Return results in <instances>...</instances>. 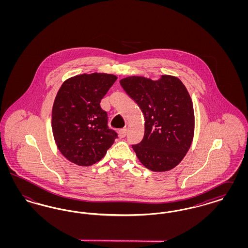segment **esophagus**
Returning a JSON list of instances; mask_svg holds the SVG:
<instances>
[{"label": "esophagus", "instance_id": "esophagus-1", "mask_svg": "<svg viewBox=\"0 0 248 248\" xmlns=\"http://www.w3.org/2000/svg\"><path fill=\"white\" fill-rule=\"evenodd\" d=\"M126 134H127V129H121L119 131V137L121 138V139H124L125 136H126Z\"/></svg>", "mask_w": 248, "mask_h": 248}]
</instances>
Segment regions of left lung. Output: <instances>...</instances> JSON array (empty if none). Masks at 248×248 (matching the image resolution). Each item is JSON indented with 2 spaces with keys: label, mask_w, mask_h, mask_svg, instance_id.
<instances>
[{
  "label": "left lung",
  "mask_w": 248,
  "mask_h": 248,
  "mask_svg": "<svg viewBox=\"0 0 248 248\" xmlns=\"http://www.w3.org/2000/svg\"><path fill=\"white\" fill-rule=\"evenodd\" d=\"M144 114V138L132 148L142 165L154 172L176 167L189 150L194 136V110L186 86L172 75L158 80L129 76L120 80Z\"/></svg>",
  "instance_id": "obj_1"
}]
</instances>
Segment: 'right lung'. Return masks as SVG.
Wrapping results in <instances>:
<instances>
[{
  "mask_svg": "<svg viewBox=\"0 0 248 248\" xmlns=\"http://www.w3.org/2000/svg\"><path fill=\"white\" fill-rule=\"evenodd\" d=\"M116 80L113 74L94 72L75 75L61 84L52 108V131L59 152L71 163L94 165L117 138L99 104Z\"/></svg>",
  "mask_w": 248,
  "mask_h": 248,
  "instance_id": "1",
  "label": "right lung"
}]
</instances>
